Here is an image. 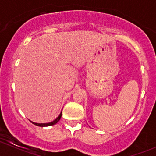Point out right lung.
<instances>
[{
  "mask_svg": "<svg viewBox=\"0 0 156 156\" xmlns=\"http://www.w3.org/2000/svg\"><path fill=\"white\" fill-rule=\"evenodd\" d=\"M61 116H62V112H61V113L59 114V115L58 116L57 118H56V119H55L54 121H53V122H49V123H35V122H31V123L34 124V125H37V126H39V127H48V126H51V125H56V123H57L59 121V119H61Z\"/></svg>",
  "mask_w": 156,
  "mask_h": 156,
  "instance_id": "add662e5",
  "label": "right lung"
}]
</instances>
